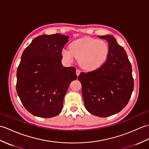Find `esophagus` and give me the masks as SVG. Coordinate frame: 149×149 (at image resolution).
<instances>
[{
    "instance_id": "34e87169",
    "label": "esophagus",
    "mask_w": 149,
    "mask_h": 149,
    "mask_svg": "<svg viewBox=\"0 0 149 149\" xmlns=\"http://www.w3.org/2000/svg\"><path fill=\"white\" fill-rule=\"evenodd\" d=\"M80 73H81V71L79 70V69H77V70H76V74H77V76H78L80 74Z\"/></svg>"
}]
</instances>
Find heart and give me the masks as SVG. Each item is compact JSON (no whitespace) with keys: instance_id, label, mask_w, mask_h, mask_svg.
<instances>
[{"instance_id":"b5f03b06","label":"heart","mask_w":149,"mask_h":149,"mask_svg":"<svg viewBox=\"0 0 149 149\" xmlns=\"http://www.w3.org/2000/svg\"><path fill=\"white\" fill-rule=\"evenodd\" d=\"M109 47L103 40L86 37L74 41L70 49H63L61 54L66 61L75 58L79 60L81 67L86 70H94L100 67L107 58Z\"/></svg>"}]
</instances>
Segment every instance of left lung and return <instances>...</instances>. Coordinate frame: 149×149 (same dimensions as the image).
Instances as JSON below:
<instances>
[{
  "mask_svg": "<svg viewBox=\"0 0 149 149\" xmlns=\"http://www.w3.org/2000/svg\"><path fill=\"white\" fill-rule=\"evenodd\" d=\"M98 36L109 43L107 58L97 70L81 72L78 79L85 108L93 115L107 117L127 105L134 89V80L131 64L123 47L112 36Z\"/></svg>",
  "mask_w": 149,
  "mask_h": 149,
  "instance_id": "1",
  "label": "left lung"
}]
</instances>
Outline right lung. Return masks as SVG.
<instances>
[{
	"label": "right lung",
	"mask_w": 149,
	"mask_h": 149,
	"mask_svg": "<svg viewBox=\"0 0 149 149\" xmlns=\"http://www.w3.org/2000/svg\"><path fill=\"white\" fill-rule=\"evenodd\" d=\"M68 38L59 34H43L35 38L22 53L16 89L25 108L34 116L58 115L70 84L77 79L75 68L61 64V52Z\"/></svg>",
	"instance_id": "obj_1"
}]
</instances>
